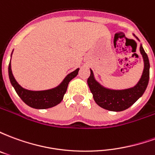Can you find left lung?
Here are the masks:
<instances>
[{"label": "left lung", "instance_id": "1", "mask_svg": "<svg viewBox=\"0 0 155 155\" xmlns=\"http://www.w3.org/2000/svg\"><path fill=\"white\" fill-rule=\"evenodd\" d=\"M140 51L143 58L144 69L139 83L133 88L123 91H114L102 87L95 81L93 72L91 70V75L88 78L87 83L93 94L94 101L99 106L110 111H123L130 108L143 95L150 79V61L142 46H140Z\"/></svg>", "mask_w": 155, "mask_h": 155}]
</instances>
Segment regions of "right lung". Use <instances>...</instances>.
<instances>
[{"label":"right lung","mask_w":155,"mask_h":155,"mask_svg":"<svg viewBox=\"0 0 155 155\" xmlns=\"http://www.w3.org/2000/svg\"><path fill=\"white\" fill-rule=\"evenodd\" d=\"M79 70L80 69H77L73 72H71V74H68L64 81L55 89L49 90V91H32L22 88L17 83V81H15L12 74L11 61L8 68L10 81L17 94L27 105L35 109H48L60 104L67 91L69 82L77 75Z\"/></svg>","instance_id":"right-lung-1"}]
</instances>
